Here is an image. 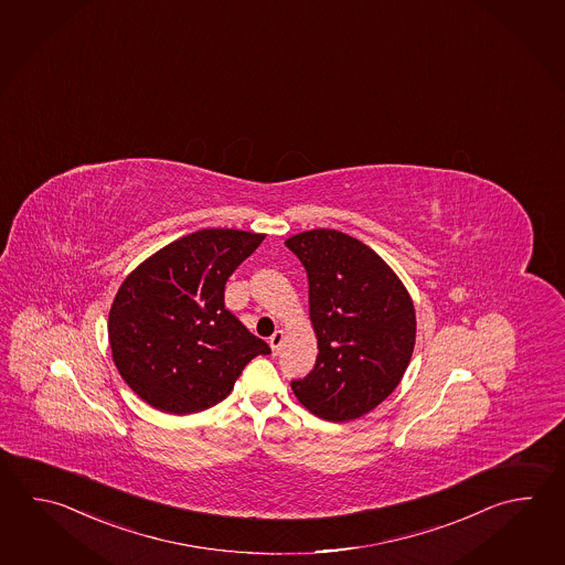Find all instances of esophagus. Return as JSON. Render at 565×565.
<instances>
[{
    "label": "esophagus",
    "instance_id": "obj_1",
    "mask_svg": "<svg viewBox=\"0 0 565 565\" xmlns=\"http://www.w3.org/2000/svg\"><path fill=\"white\" fill-rule=\"evenodd\" d=\"M281 344H284V332H281V330H276V332H274V335L269 338V345H271L274 354H277V352H279V348H281Z\"/></svg>",
    "mask_w": 565,
    "mask_h": 565
}]
</instances>
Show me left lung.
<instances>
[{"mask_svg":"<svg viewBox=\"0 0 565 565\" xmlns=\"http://www.w3.org/2000/svg\"><path fill=\"white\" fill-rule=\"evenodd\" d=\"M308 274L318 358L291 391L311 415L345 423L369 415L403 381L415 350L411 294L381 255L335 230L286 242Z\"/></svg>","mask_w":565,"mask_h":565,"instance_id":"8db88e82","label":"left lung"}]
</instances>
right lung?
<instances>
[{
	"instance_id": "right-lung-1",
	"label": "right lung",
	"mask_w": 565,
	"mask_h": 565,
	"mask_svg": "<svg viewBox=\"0 0 565 565\" xmlns=\"http://www.w3.org/2000/svg\"><path fill=\"white\" fill-rule=\"evenodd\" d=\"M264 233L201 230L164 245L128 274L108 313L122 381L152 408L193 415L230 396L269 345L227 308L225 284Z\"/></svg>"
}]
</instances>
